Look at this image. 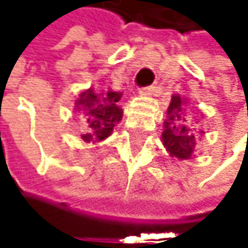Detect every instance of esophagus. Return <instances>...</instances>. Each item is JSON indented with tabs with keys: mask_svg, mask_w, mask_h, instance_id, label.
<instances>
[{
	"mask_svg": "<svg viewBox=\"0 0 248 248\" xmlns=\"http://www.w3.org/2000/svg\"><path fill=\"white\" fill-rule=\"evenodd\" d=\"M142 95H156V93H159L160 92V84H152V86H146V88H142L141 91H140Z\"/></svg>",
	"mask_w": 248,
	"mask_h": 248,
	"instance_id": "1",
	"label": "esophagus"
}]
</instances>
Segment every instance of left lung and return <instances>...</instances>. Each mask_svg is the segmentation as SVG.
Segmentation results:
<instances>
[{"label": "left lung", "mask_w": 248, "mask_h": 248, "mask_svg": "<svg viewBox=\"0 0 248 248\" xmlns=\"http://www.w3.org/2000/svg\"><path fill=\"white\" fill-rule=\"evenodd\" d=\"M165 129L162 132L164 146L172 157L190 159L196 149V140L185 119V102L178 95L171 98L167 111Z\"/></svg>", "instance_id": "8db88e82"}]
</instances>
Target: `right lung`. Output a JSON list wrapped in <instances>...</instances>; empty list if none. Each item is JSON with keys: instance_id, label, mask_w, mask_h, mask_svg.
<instances>
[{"instance_id": "right-lung-1", "label": "right lung", "mask_w": 248, "mask_h": 248, "mask_svg": "<svg viewBox=\"0 0 248 248\" xmlns=\"http://www.w3.org/2000/svg\"><path fill=\"white\" fill-rule=\"evenodd\" d=\"M120 95L111 91L99 95L92 92V89L80 95L77 107L86 119V134L81 135L86 142H98L107 138L113 132L116 123L122 120L123 110L117 106Z\"/></svg>"}]
</instances>
